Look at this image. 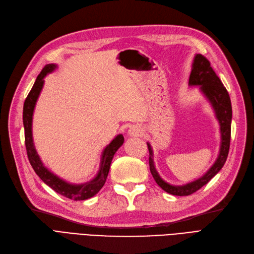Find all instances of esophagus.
<instances>
[{"label":"esophagus","instance_id":"esophagus-1","mask_svg":"<svg viewBox=\"0 0 254 254\" xmlns=\"http://www.w3.org/2000/svg\"><path fill=\"white\" fill-rule=\"evenodd\" d=\"M128 133L130 136H141L143 134V130L138 126H132L129 129Z\"/></svg>","mask_w":254,"mask_h":254}]
</instances>
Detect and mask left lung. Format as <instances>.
<instances>
[{
  "instance_id": "left-lung-1",
  "label": "left lung",
  "mask_w": 254,
  "mask_h": 254,
  "mask_svg": "<svg viewBox=\"0 0 254 254\" xmlns=\"http://www.w3.org/2000/svg\"><path fill=\"white\" fill-rule=\"evenodd\" d=\"M189 86H199V90L202 91L209 103L211 104L215 117L218 123H220L221 147L216 161L203 177H200L199 179L191 183L185 184V185L174 186L170 185L167 182H165L160 177V174L157 173L153 163V151L151 145L147 143L148 150H149L150 171L154 181L164 191L178 196L190 195L194 193L195 191L206 185L223 168V166L227 160V156H228L231 137L232 107L229 93L221 82L220 77L216 75L212 67L210 66V62L202 55L197 54L194 57L193 63H192L191 73L189 76Z\"/></svg>"
}]
</instances>
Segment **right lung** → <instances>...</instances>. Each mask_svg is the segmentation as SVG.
<instances>
[{
    "mask_svg": "<svg viewBox=\"0 0 254 254\" xmlns=\"http://www.w3.org/2000/svg\"><path fill=\"white\" fill-rule=\"evenodd\" d=\"M57 68L55 64H48L43 68L41 73L38 75L36 82H34L30 92L28 93L27 98L24 103L23 108V124L25 130V145L26 150H27L28 160L32 166V168L40 179L48 185L50 188L54 189L58 193L62 194L65 197H68L73 200H84L94 196L104 186L106 182L108 172L110 169V164L113 159V155L116 154L119 148L124 143V136L122 134L117 135L112 139L111 143L105 148L102 157L100 170L97 176L90 182L84 184H70L66 181L60 179L55 173L49 171L45 166L43 165L40 156L34 148L33 138H32V116L34 107L38 101L39 95L44 85V77L48 73L52 72Z\"/></svg>",
    "mask_w": 254,
    "mask_h": 254,
    "instance_id": "1",
    "label": "right lung"
}]
</instances>
